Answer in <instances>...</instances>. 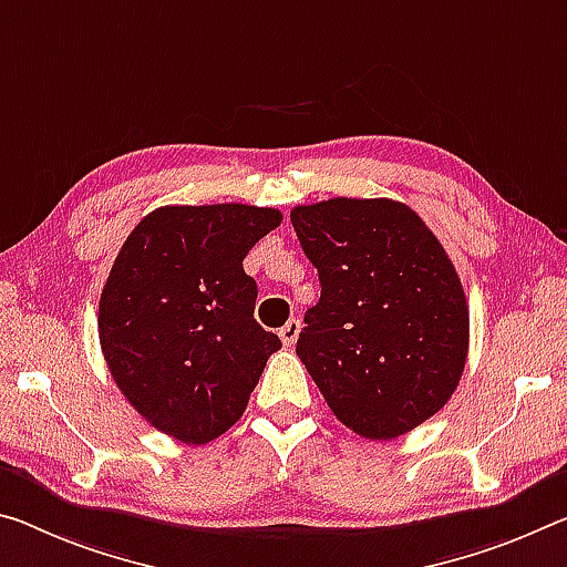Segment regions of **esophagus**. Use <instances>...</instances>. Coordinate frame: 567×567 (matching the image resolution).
Returning <instances> with one entry per match:
<instances>
[{
  "label": "esophagus",
  "instance_id": "obj_1",
  "mask_svg": "<svg viewBox=\"0 0 567 567\" xmlns=\"http://www.w3.org/2000/svg\"><path fill=\"white\" fill-rule=\"evenodd\" d=\"M298 336H300V320H287L285 326L280 328V338H282L285 346L298 343Z\"/></svg>",
  "mask_w": 567,
  "mask_h": 567
}]
</instances>
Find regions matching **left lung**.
Segmentation results:
<instances>
[{
	"label": "left lung",
	"mask_w": 567,
	"mask_h": 567,
	"mask_svg": "<svg viewBox=\"0 0 567 567\" xmlns=\"http://www.w3.org/2000/svg\"><path fill=\"white\" fill-rule=\"evenodd\" d=\"M290 221L318 269L298 358L338 421L389 442L456 391L470 308L452 259L421 217L391 199L295 206Z\"/></svg>",
	"instance_id": "obj_1"
}]
</instances>
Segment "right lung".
<instances>
[{
    "label": "right lung",
    "mask_w": 567,
    "mask_h": 567,
    "mask_svg": "<svg viewBox=\"0 0 567 567\" xmlns=\"http://www.w3.org/2000/svg\"><path fill=\"white\" fill-rule=\"evenodd\" d=\"M267 206H161L107 275L97 336L115 385L151 426L206 444L235 426L282 343L255 320L247 251L280 227Z\"/></svg>",
    "instance_id": "obj_1"
}]
</instances>
